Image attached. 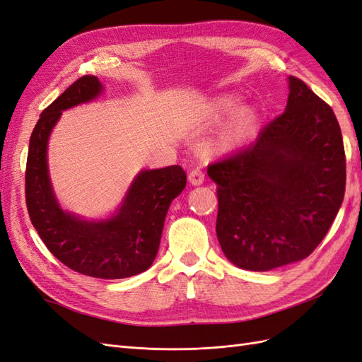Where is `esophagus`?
<instances>
[{"label":"esophagus","mask_w":362,"mask_h":362,"mask_svg":"<svg viewBox=\"0 0 362 362\" xmlns=\"http://www.w3.org/2000/svg\"><path fill=\"white\" fill-rule=\"evenodd\" d=\"M189 181H190L193 185L202 184V182H204V172H202L199 168L190 170V173H189Z\"/></svg>","instance_id":"obj_1"}]
</instances>
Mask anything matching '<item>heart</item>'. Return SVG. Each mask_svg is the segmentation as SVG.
I'll list each match as a JSON object with an SVG mask.
<instances>
[{"instance_id":"heart-1","label":"heart","mask_w":362,"mask_h":362,"mask_svg":"<svg viewBox=\"0 0 362 362\" xmlns=\"http://www.w3.org/2000/svg\"><path fill=\"white\" fill-rule=\"evenodd\" d=\"M236 108H238V100L236 99H223L221 102V112H223V114H230ZM256 119H257V114L254 110H251V108L240 110L236 114V119H234L231 134L234 136L243 135L251 128L254 123H256Z\"/></svg>"}]
</instances>
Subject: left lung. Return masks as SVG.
<instances>
[{
	"label": "left lung",
	"instance_id": "left-lung-1",
	"mask_svg": "<svg viewBox=\"0 0 362 362\" xmlns=\"http://www.w3.org/2000/svg\"><path fill=\"white\" fill-rule=\"evenodd\" d=\"M218 189L216 233L226 257L269 271L308 257L343 204L346 153L330 106L289 76L285 112L254 143L211 163Z\"/></svg>",
	"mask_w": 362,
	"mask_h": 362
}]
</instances>
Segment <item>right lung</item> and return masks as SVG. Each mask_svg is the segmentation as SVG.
Listing matches in <instances>:
<instances>
[{
    "label": "right lung",
    "instance_id": "1",
    "mask_svg": "<svg viewBox=\"0 0 362 362\" xmlns=\"http://www.w3.org/2000/svg\"><path fill=\"white\" fill-rule=\"evenodd\" d=\"M102 91L95 76L73 82L47 106L28 144L25 204L39 238L65 267L97 279H124L148 269L157 256L165 213L187 182L181 165L143 170L119 213L108 221L86 222L65 213L48 180L47 141L64 110L93 100Z\"/></svg>",
    "mask_w": 362,
    "mask_h": 362
}]
</instances>
